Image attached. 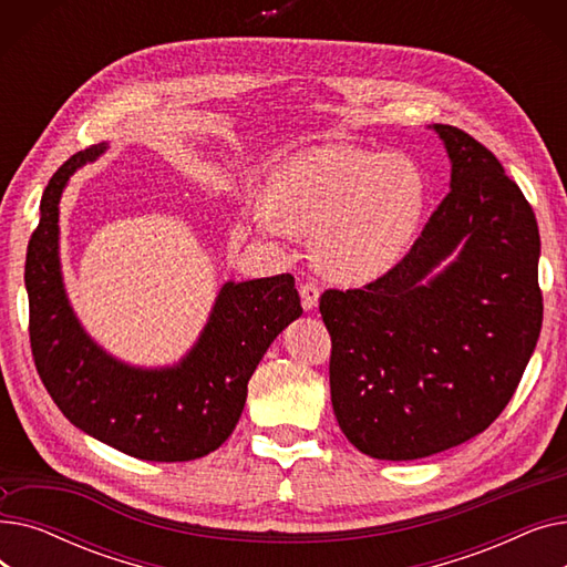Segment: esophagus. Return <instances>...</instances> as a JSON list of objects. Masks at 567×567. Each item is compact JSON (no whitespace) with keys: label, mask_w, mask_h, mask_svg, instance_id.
I'll return each mask as SVG.
<instances>
[{"label":"esophagus","mask_w":567,"mask_h":567,"mask_svg":"<svg viewBox=\"0 0 567 567\" xmlns=\"http://www.w3.org/2000/svg\"><path fill=\"white\" fill-rule=\"evenodd\" d=\"M301 303H303V308L308 310V312H312L317 306H319V296H321V291H319V287L315 285V282H306V285H301Z\"/></svg>","instance_id":"obj_1"}]
</instances>
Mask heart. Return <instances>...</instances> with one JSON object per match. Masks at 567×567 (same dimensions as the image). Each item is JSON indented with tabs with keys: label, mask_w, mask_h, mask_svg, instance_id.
<instances>
[{
	"label": "heart",
	"mask_w": 567,
	"mask_h": 567,
	"mask_svg": "<svg viewBox=\"0 0 567 567\" xmlns=\"http://www.w3.org/2000/svg\"><path fill=\"white\" fill-rule=\"evenodd\" d=\"M425 208V178L411 158L351 146H312L268 176L252 199L261 234L312 231L321 271L342 285L379 280L406 255Z\"/></svg>",
	"instance_id": "1"
}]
</instances>
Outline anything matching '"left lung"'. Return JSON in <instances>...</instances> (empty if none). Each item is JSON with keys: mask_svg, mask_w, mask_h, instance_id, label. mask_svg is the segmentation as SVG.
Here are the masks:
<instances>
[{"mask_svg": "<svg viewBox=\"0 0 567 567\" xmlns=\"http://www.w3.org/2000/svg\"><path fill=\"white\" fill-rule=\"evenodd\" d=\"M430 128L451 161V193L393 271L319 301L338 425L374 460L430 457L487 430L543 326L530 204L478 140Z\"/></svg>", "mask_w": 567, "mask_h": 567, "instance_id": "8db88e82", "label": "left lung"}]
</instances>
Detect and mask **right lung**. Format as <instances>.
<instances>
[{
    "mask_svg": "<svg viewBox=\"0 0 567 567\" xmlns=\"http://www.w3.org/2000/svg\"><path fill=\"white\" fill-rule=\"evenodd\" d=\"M107 148L101 142L71 156L41 197L24 266L37 370L59 411L84 434L146 462L197 460L234 432L266 349L303 315L299 291L289 274L227 280L176 363L146 368L116 359L75 315L59 255V202L71 176Z\"/></svg>",
    "mask_w": 567,
    "mask_h": 567,
    "instance_id": "add662e5",
    "label": "right lung"
}]
</instances>
